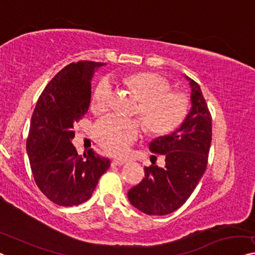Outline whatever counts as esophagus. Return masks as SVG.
<instances>
[{
  "instance_id": "esophagus-1",
  "label": "esophagus",
  "mask_w": 255,
  "mask_h": 255,
  "mask_svg": "<svg viewBox=\"0 0 255 255\" xmlns=\"http://www.w3.org/2000/svg\"><path fill=\"white\" fill-rule=\"evenodd\" d=\"M126 160H113L112 161V166H123L126 164Z\"/></svg>"
}]
</instances>
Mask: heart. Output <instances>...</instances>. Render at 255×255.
Instances as JSON below:
<instances>
[{"label": "heart", "instance_id": "b5f03b06", "mask_svg": "<svg viewBox=\"0 0 255 255\" xmlns=\"http://www.w3.org/2000/svg\"><path fill=\"white\" fill-rule=\"evenodd\" d=\"M127 86L140 101L137 115L152 134L162 135L175 129L188 115L189 102L182 94L173 93L170 83L154 73H139L127 79ZM112 81L104 78L94 94L93 108L106 111L111 105ZM98 142L115 155H124L138 138L140 125L135 119L109 116L101 119L95 128Z\"/></svg>", "mask_w": 255, "mask_h": 255}]
</instances>
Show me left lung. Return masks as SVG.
Wrapping results in <instances>:
<instances>
[{
    "label": "left lung",
    "mask_w": 255,
    "mask_h": 255,
    "mask_svg": "<svg viewBox=\"0 0 255 255\" xmlns=\"http://www.w3.org/2000/svg\"><path fill=\"white\" fill-rule=\"evenodd\" d=\"M189 82L191 108L176 130L152 139L149 149L164 154L165 167H145V177L128 191V199L147 215L169 214L183 205L207 166L212 142V118L197 82Z\"/></svg>",
    "instance_id": "obj_1"
}]
</instances>
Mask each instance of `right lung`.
Masks as SVG:
<instances>
[{
  "label": "right lung",
  "instance_id": "right-lung-1",
  "mask_svg": "<svg viewBox=\"0 0 255 255\" xmlns=\"http://www.w3.org/2000/svg\"><path fill=\"white\" fill-rule=\"evenodd\" d=\"M104 63L80 60L60 70L39 97L30 119L26 150L35 183L59 206L88 200L110 159L93 149L78 154L72 143L74 125L88 111L91 79Z\"/></svg>",
  "mask_w": 255,
  "mask_h": 255
}]
</instances>
